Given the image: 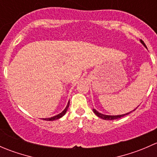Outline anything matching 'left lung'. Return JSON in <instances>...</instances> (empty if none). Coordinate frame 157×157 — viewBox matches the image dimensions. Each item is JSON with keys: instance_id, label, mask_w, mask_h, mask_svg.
I'll return each instance as SVG.
<instances>
[{"instance_id": "left-lung-1", "label": "left lung", "mask_w": 157, "mask_h": 157, "mask_svg": "<svg viewBox=\"0 0 157 157\" xmlns=\"http://www.w3.org/2000/svg\"><path fill=\"white\" fill-rule=\"evenodd\" d=\"M140 42H141V43L143 44V45H144V46L147 48V46H146V45H145L144 42L142 40H140ZM136 109H137V108H136ZM135 109H134V110H135ZM93 112H94V113L96 114V115H97V116L99 117V118H102V119H104V120H114V119H118V118H121V117H124V115H128V114H129V113H131V112H132L133 111H134V110H133V111H131V112H130L129 113L124 114V115H103V114L99 113V112H97V111H96L95 109H93Z\"/></svg>"}]
</instances>
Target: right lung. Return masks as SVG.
Returning <instances> with one entry per match:
<instances>
[{
    "instance_id": "right-lung-1",
    "label": "right lung",
    "mask_w": 157,
    "mask_h": 157,
    "mask_svg": "<svg viewBox=\"0 0 157 157\" xmlns=\"http://www.w3.org/2000/svg\"><path fill=\"white\" fill-rule=\"evenodd\" d=\"M69 103H70V102H68V103H67V106H66V108L64 109V110L62 112H61V113H60V114H58V115H55V116L51 117V118H43V120H45V121H54V120H57V119H58V118H61V117H62V116H64V115H65L66 112H67V109H68V107H69Z\"/></svg>"
}]
</instances>
